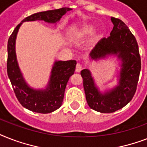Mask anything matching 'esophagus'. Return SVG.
Segmentation results:
<instances>
[{
    "instance_id": "esophagus-1",
    "label": "esophagus",
    "mask_w": 147,
    "mask_h": 147,
    "mask_svg": "<svg viewBox=\"0 0 147 147\" xmlns=\"http://www.w3.org/2000/svg\"><path fill=\"white\" fill-rule=\"evenodd\" d=\"M82 65H81L79 63H78V64L76 65V72H80V71H82Z\"/></svg>"
}]
</instances>
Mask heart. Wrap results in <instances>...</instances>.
Returning a JSON list of instances; mask_svg holds the SVG:
<instances>
[{
    "label": "heart",
    "mask_w": 147,
    "mask_h": 147,
    "mask_svg": "<svg viewBox=\"0 0 147 147\" xmlns=\"http://www.w3.org/2000/svg\"><path fill=\"white\" fill-rule=\"evenodd\" d=\"M95 28H96V26L93 24H83L82 26H78V27L71 30L70 33H69V36H70L71 39H72L73 40H83L85 37H87L88 36L91 35L94 33ZM100 34H101L100 32H98V33L94 34L92 40V42L99 39Z\"/></svg>",
    "instance_id": "obj_1"
}]
</instances>
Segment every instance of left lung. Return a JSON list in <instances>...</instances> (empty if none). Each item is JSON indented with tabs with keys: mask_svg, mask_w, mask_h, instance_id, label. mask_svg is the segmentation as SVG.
Instances as JSON below:
<instances>
[{
	"mask_svg": "<svg viewBox=\"0 0 147 147\" xmlns=\"http://www.w3.org/2000/svg\"><path fill=\"white\" fill-rule=\"evenodd\" d=\"M111 20L114 27L110 36L98 42L90 54L89 61L116 58L119 65L116 85L100 90L89 69L81 71L88 105L100 113H113L130 102L137 89L141 69L136 38L122 20L114 17Z\"/></svg>",
	"mask_w": 147,
	"mask_h": 147,
	"instance_id": "1",
	"label": "left lung"
}]
</instances>
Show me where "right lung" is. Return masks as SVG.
Returning a JSON list of instances; mask_svg holds the SVG:
<instances>
[{"label":"right lung","instance_id":"1","mask_svg":"<svg viewBox=\"0 0 147 147\" xmlns=\"http://www.w3.org/2000/svg\"><path fill=\"white\" fill-rule=\"evenodd\" d=\"M71 8L62 7L39 12L26 17L16 26L7 42L8 78L19 102L26 109L40 114H49L61 107L64 98L65 89L69 78L75 72L76 60H55L51 69L47 85L43 88L31 87L24 77L17 61L16 40L20 27L26 21H44L56 25L62 17Z\"/></svg>","mask_w":147,"mask_h":147}]
</instances>
